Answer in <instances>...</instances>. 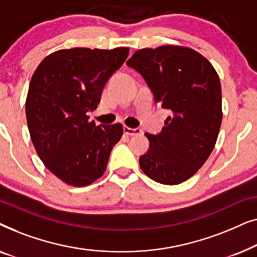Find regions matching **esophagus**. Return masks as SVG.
Instances as JSON below:
<instances>
[{
  "instance_id": "esophagus-1",
  "label": "esophagus",
  "mask_w": 257,
  "mask_h": 257,
  "mask_svg": "<svg viewBox=\"0 0 257 257\" xmlns=\"http://www.w3.org/2000/svg\"><path fill=\"white\" fill-rule=\"evenodd\" d=\"M124 133L127 136H136V135H140V133H142V130L131 128V127H127V126H124Z\"/></svg>"
}]
</instances>
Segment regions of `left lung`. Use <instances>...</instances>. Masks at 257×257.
<instances>
[{
    "mask_svg": "<svg viewBox=\"0 0 257 257\" xmlns=\"http://www.w3.org/2000/svg\"><path fill=\"white\" fill-rule=\"evenodd\" d=\"M126 64L143 76L154 103L172 113L160 133H145L150 147L140 168L159 184H181L215 146L222 121L219 76L199 52L174 45L138 50Z\"/></svg>",
    "mask_w": 257,
    "mask_h": 257,
    "instance_id": "left-lung-1",
    "label": "left lung"
}]
</instances>
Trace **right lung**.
<instances>
[{
	"mask_svg": "<svg viewBox=\"0 0 257 257\" xmlns=\"http://www.w3.org/2000/svg\"><path fill=\"white\" fill-rule=\"evenodd\" d=\"M128 48H73L45 57L31 77L26 114L38 157L56 177L86 186L106 170L122 125H98L86 113L96 110L110 77L124 64Z\"/></svg>",
	"mask_w": 257,
	"mask_h": 257,
	"instance_id": "1",
	"label": "right lung"
}]
</instances>
